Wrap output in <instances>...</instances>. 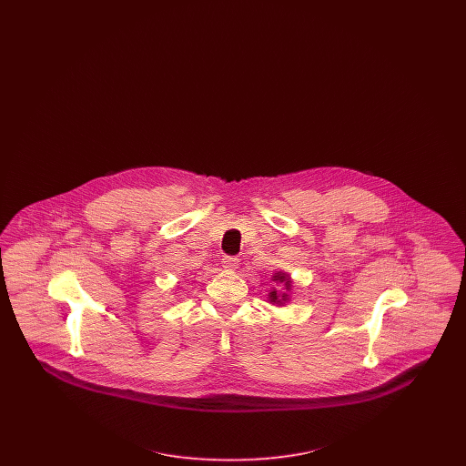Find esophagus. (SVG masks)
Instances as JSON below:
<instances>
[{"mask_svg":"<svg viewBox=\"0 0 466 466\" xmlns=\"http://www.w3.org/2000/svg\"><path fill=\"white\" fill-rule=\"evenodd\" d=\"M238 266H239V264H238V258H234V257H223V268H227V270H236Z\"/></svg>","mask_w":466,"mask_h":466,"instance_id":"esophagus-1","label":"esophagus"}]
</instances>
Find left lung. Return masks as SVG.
Returning <instances> with one entry per match:
<instances>
[{"label": "left lung", "mask_w": 466, "mask_h": 466, "mask_svg": "<svg viewBox=\"0 0 466 466\" xmlns=\"http://www.w3.org/2000/svg\"><path fill=\"white\" fill-rule=\"evenodd\" d=\"M272 287L268 289V302L274 306H287L291 300V289H293V281L291 276L285 270H276L270 278Z\"/></svg>", "instance_id": "8db88e82"}]
</instances>
